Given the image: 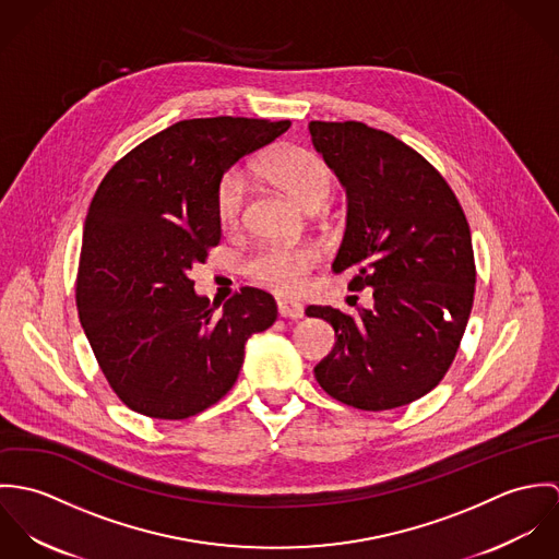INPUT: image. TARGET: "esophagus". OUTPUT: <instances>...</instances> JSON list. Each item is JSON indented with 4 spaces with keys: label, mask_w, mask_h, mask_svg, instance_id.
Masks as SVG:
<instances>
[{
    "label": "esophagus",
    "mask_w": 559,
    "mask_h": 559,
    "mask_svg": "<svg viewBox=\"0 0 559 559\" xmlns=\"http://www.w3.org/2000/svg\"><path fill=\"white\" fill-rule=\"evenodd\" d=\"M277 308H280L282 319L297 320L304 317V306L297 304V301H280Z\"/></svg>",
    "instance_id": "esophagus-1"
}]
</instances>
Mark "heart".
Masks as SVG:
<instances>
[{
	"label": "heart",
	"mask_w": 559,
	"mask_h": 559,
	"mask_svg": "<svg viewBox=\"0 0 559 559\" xmlns=\"http://www.w3.org/2000/svg\"><path fill=\"white\" fill-rule=\"evenodd\" d=\"M260 169L273 185L308 211L322 206L333 189V178L324 160L301 146H282L269 153L260 163ZM245 195L247 182L239 169H230L219 178L215 187V215L224 230L239 226ZM319 260L320 251L314 245L262 247L245 260V273L273 293L293 295L306 286Z\"/></svg>",
	"instance_id": "obj_1"
}]
</instances>
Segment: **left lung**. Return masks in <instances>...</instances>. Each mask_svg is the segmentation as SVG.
Returning <instances> with one entry per match:
<instances>
[{"instance_id": "1", "label": "left lung", "mask_w": 559, "mask_h": 559, "mask_svg": "<svg viewBox=\"0 0 559 559\" xmlns=\"http://www.w3.org/2000/svg\"><path fill=\"white\" fill-rule=\"evenodd\" d=\"M322 159L346 187V233L333 273L372 288L374 308L344 314L310 306L335 329L314 368L342 404L388 411L435 390L461 346L476 293L465 211L448 180L399 138L364 122L310 124Z\"/></svg>"}]
</instances>
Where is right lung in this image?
I'll list each match as a JSON object with an SVG mask.
<instances>
[{"mask_svg": "<svg viewBox=\"0 0 559 559\" xmlns=\"http://www.w3.org/2000/svg\"><path fill=\"white\" fill-rule=\"evenodd\" d=\"M290 120L193 118L148 138L100 180L83 228L75 299L114 394L155 419H187L237 383L245 342L277 320L275 299L242 286L224 312L189 271L219 245L215 187Z\"/></svg>", "mask_w": 559, "mask_h": 559, "instance_id": "add662e5", "label": "right lung"}]
</instances>
